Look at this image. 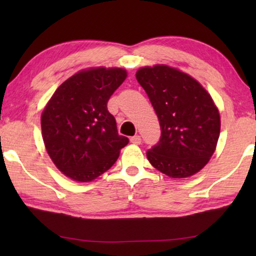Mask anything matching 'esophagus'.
<instances>
[{
	"label": "esophagus",
	"instance_id": "esophagus-1",
	"mask_svg": "<svg viewBox=\"0 0 256 256\" xmlns=\"http://www.w3.org/2000/svg\"><path fill=\"white\" fill-rule=\"evenodd\" d=\"M130 142L132 143V144H141V142H142L141 136H140V135L132 136V138H130Z\"/></svg>",
	"mask_w": 256,
	"mask_h": 256
}]
</instances>
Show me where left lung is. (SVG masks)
Wrapping results in <instances>:
<instances>
[{"instance_id":"1","label":"left lung","mask_w":256,"mask_h":256,"mask_svg":"<svg viewBox=\"0 0 256 256\" xmlns=\"http://www.w3.org/2000/svg\"><path fill=\"white\" fill-rule=\"evenodd\" d=\"M136 79L148 94L160 126V138L146 152L154 168L171 178L202 170L214 152L220 115L197 80L166 65L146 66Z\"/></svg>"}]
</instances>
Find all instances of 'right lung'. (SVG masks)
<instances>
[{"label": "right lung", "mask_w": 256, "mask_h": 256, "mask_svg": "<svg viewBox=\"0 0 256 256\" xmlns=\"http://www.w3.org/2000/svg\"><path fill=\"white\" fill-rule=\"evenodd\" d=\"M127 78L118 68L82 70L56 90L42 113V134L54 166L76 182H92L128 144L107 102Z\"/></svg>", "instance_id": "obj_1"}]
</instances>
